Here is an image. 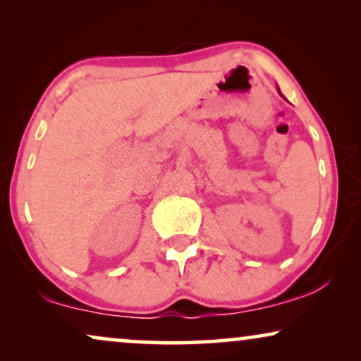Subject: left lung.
I'll return each instance as SVG.
<instances>
[{
  "label": "left lung",
  "instance_id": "obj_1",
  "mask_svg": "<svg viewBox=\"0 0 361 361\" xmlns=\"http://www.w3.org/2000/svg\"><path fill=\"white\" fill-rule=\"evenodd\" d=\"M279 93H281V92H279Z\"/></svg>",
  "mask_w": 361,
  "mask_h": 361
}]
</instances>
